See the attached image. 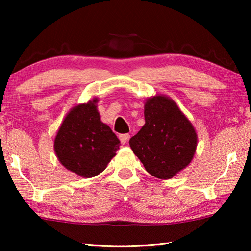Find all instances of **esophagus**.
<instances>
[{
	"mask_svg": "<svg viewBox=\"0 0 251 251\" xmlns=\"http://www.w3.org/2000/svg\"><path fill=\"white\" fill-rule=\"evenodd\" d=\"M128 139H129V134H122V135H120V141H121V143L123 144V145H124V144H126L127 142H128Z\"/></svg>",
	"mask_w": 251,
	"mask_h": 251,
	"instance_id": "esophagus-1",
	"label": "esophagus"
}]
</instances>
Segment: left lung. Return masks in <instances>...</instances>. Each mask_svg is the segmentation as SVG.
Masks as SVG:
<instances>
[{
  "label": "left lung",
  "instance_id": "8db88e82",
  "mask_svg": "<svg viewBox=\"0 0 251 251\" xmlns=\"http://www.w3.org/2000/svg\"><path fill=\"white\" fill-rule=\"evenodd\" d=\"M144 108L145 125L129 139L130 148L151 176L169 179L193 160L196 130L167 96L151 97Z\"/></svg>",
  "mask_w": 251,
  "mask_h": 251
}]
</instances>
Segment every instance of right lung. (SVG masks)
I'll list each match as a JSON object with an SVG mask.
<instances>
[{"label":"right lung","mask_w":251,"mask_h":251,"mask_svg":"<svg viewBox=\"0 0 251 251\" xmlns=\"http://www.w3.org/2000/svg\"><path fill=\"white\" fill-rule=\"evenodd\" d=\"M97 101L94 99L72 108L54 141L59 163L83 178L100 174L120 150V139L100 121Z\"/></svg>","instance_id":"1"}]
</instances>
